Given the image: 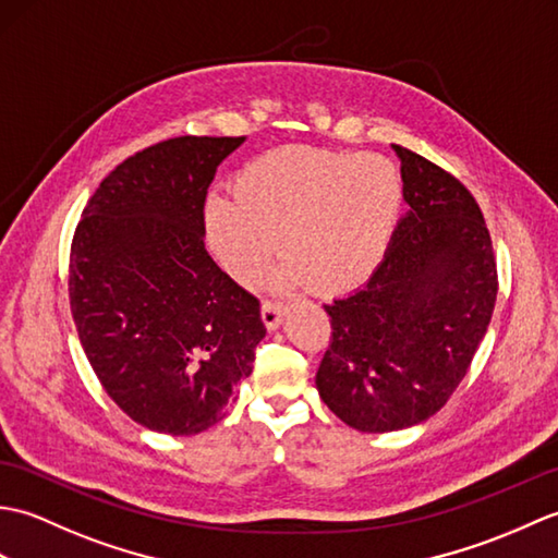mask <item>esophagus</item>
<instances>
[{
	"label": "esophagus",
	"instance_id": "34e87169",
	"mask_svg": "<svg viewBox=\"0 0 558 558\" xmlns=\"http://www.w3.org/2000/svg\"><path fill=\"white\" fill-rule=\"evenodd\" d=\"M282 316H286V304H282V302L264 300V304H260V318H264V324H266L268 330H276L282 322Z\"/></svg>",
	"mask_w": 558,
	"mask_h": 558
}]
</instances>
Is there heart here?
Returning <instances> with one entry per match:
<instances>
[{
    "label": "heart",
    "mask_w": 558,
    "mask_h": 558,
    "mask_svg": "<svg viewBox=\"0 0 558 558\" xmlns=\"http://www.w3.org/2000/svg\"><path fill=\"white\" fill-rule=\"evenodd\" d=\"M402 174L378 153L282 146L246 162L232 201L210 198L206 232L222 268L254 286L278 252V280L318 294L360 286L386 256L402 210Z\"/></svg>",
    "instance_id": "heart-1"
}]
</instances>
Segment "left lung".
<instances>
[{"instance_id": "left-lung-1", "label": "left lung", "mask_w": 558, "mask_h": 558, "mask_svg": "<svg viewBox=\"0 0 558 558\" xmlns=\"http://www.w3.org/2000/svg\"><path fill=\"white\" fill-rule=\"evenodd\" d=\"M393 150L410 208L366 286L324 306L333 338L316 372L330 412L366 434L408 429L446 405L499 290L475 196L417 153Z\"/></svg>"}]
</instances>
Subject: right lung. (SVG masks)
Segmentation results:
<instances>
[{"mask_svg": "<svg viewBox=\"0 0 558 558\" xmlns=\"http://www.w3.org/2000/svg\"><path fill=\"white\" fill-rule=\"evenodd\" d=\"M244 136H177L138 150L83 208L69 302L108 396L150 432L192 436L222 420L266 336L258 300L206 252L204 204Z\"/></svg>", "mask_w": 558, "mask_h": 558, "instance_id": "1", "label": "right lung"}]
</instances>
